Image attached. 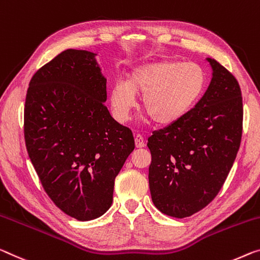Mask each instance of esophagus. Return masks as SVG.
Returning <instances> with one entry per match:
<instances>
[{"label": "esophagus", "instance_id": "1", "mask_svg": "<svg viewBox=\"0 0 260 260\" xmlns=\"http://www.w3.org/2000/svg\"><path fill=\"white\" fill-rule=\"evenodd\" d=\"M135 146H137V148H143L145 147V139H143V137L141 134H137L135 135Z\"/></svg>", "mask_w": 260, "mask_h": 260}]
</instances>
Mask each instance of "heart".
Instances as JSON below:
<instances>
[{
  "mask_svg": "<svg viewBox=\"0 0 260 260\" xmlns=\"http://www.w3.org/2000/svg\"><path fill=\"white\" fill-rule=\"evenodd\" d=\"M206 76L196 63L158 61L137 67L128 81L111 88V108L115 120L126 122L142 94V108L160 125L174 123L194 108L203 96Z\"/></svg>",
  "mask_w": 260,
  "mask_h": 260,
  "instance_id": "obj_1",
  "label": "heart"
}]
</instances>
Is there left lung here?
<instances>
[{
  "label": "left lung",
  "instance_id": "1",
  "mask_svg": "<svg viewBox=\"0 0 260 260\" xmlns=\"http://www.w3.org/2000/svg\"><path fill=\"white\" fill-rule=\"evenodd\" d=\"M213 78L207 91L180 120L152 132L149 188L156 208L169 216H191L223 186L240 149L243 102L228 69L208 59Z\"/></svg>",
  "mask_w": 260,
  "mask_h": 260
}]
</instances>
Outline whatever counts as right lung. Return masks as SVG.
I'll list each match as a JSON object with an SVG mask.
<instances>
[{
  "instance_id": "1",
  "label": "right lung",
  "mask_w": 260,
  "mask_h": 260,
  "mask_svg": "<svg viewBox=\"0 0 260 260\" xmlns=\"http://www.w3.org/2000/svg\"><path fill=\"white\" fill-rule=\"evenodd\" d=\"M105 101L106 80L85 51L61 52L28 83V156L47 196L78 221L110 208L115 177L135 148L132 131L111 117Z\"/></svg>"
}]
</instances>
